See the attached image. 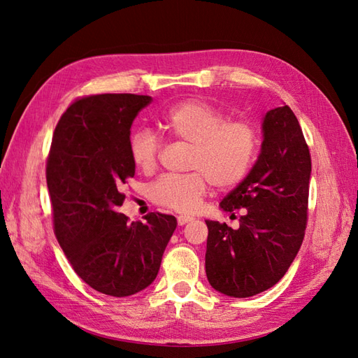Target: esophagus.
<instances>
[{
    "mask_svg": "<svg viewBox=\"0 0 358 358\" xmlns=\"http://www.w3.org/2000/svg\"><path fill=\"white\" fill-rule=\"evenodd\" d=\"M192 220H194L192 216L179 215V216H178V224H179V225H183V224H187V222H189V221H192Z\"/></svg>",
    "mask_w": 358,
    "mask_h": 358,
    "instance_id": "obj_1",
    "label": "esophagus"
}]
</instances>
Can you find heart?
<instances>
[{"label": "heart", "mask_w": 358, "mask_h": 358, "mask_svg": "<svg viewBox=\"0 0 358 358\" xmlns=\"http://www.w3.org/2000/svg\"><path fill=\"white\" fill-rule=\"evenodd\" d=\"M159 128L170 138L191 145L187 175H162L149 187V197L167 209L192 213L199 209L209 182L227 189L242 182L251 170L259 145L257 127L246 119H227L204 100H185L159 116ZM129 157L143 173H152L161 154L154 131L137 128L129 136Z\"/></svg>", "instance_id": "b5f03b06"}]
</instances>
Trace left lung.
Instances as JSON below:
<instances>
[{"label":"left lung","mask_w":358,"mask_h":358,"mask_svg":"<svg viewBox=\"0 0 358 358\" xmlns=\"http://www.w3.org/2000/svg\"><path fill=\"white\" fill-rule=\"evenodd\" d=\"M262 152L249 175L221 201L242 210L241 227L206 221V275L230 297H251L282 278L301 246L308 224L310 154L288 106L268 110Z\"/></svg>","instance_id":"8db88e82"}]
</instances>
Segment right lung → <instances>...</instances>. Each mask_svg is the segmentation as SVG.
I'll use <instances>...</instances> for the list:
<instances>
[{
    "mask_svg": "<svg viewBox=\"0 0 358 358\" xmlns=\"http://www.w3.org/2000/svg\"><path fill=\"white\" fill-rule=\"evenodd\" d=\"M152 99L99 94L73 101L53 131L46 180L53 231L74 272L91 288L127 297L154 282L176 229L173 215L128 222L117 206L134 176L129 128Z\"/></svg>",
    "mask_w": 358,
    "mask_h": 358,
    "instance_id": "add662e5",
    "label": "right lung"
}]
</instances>
